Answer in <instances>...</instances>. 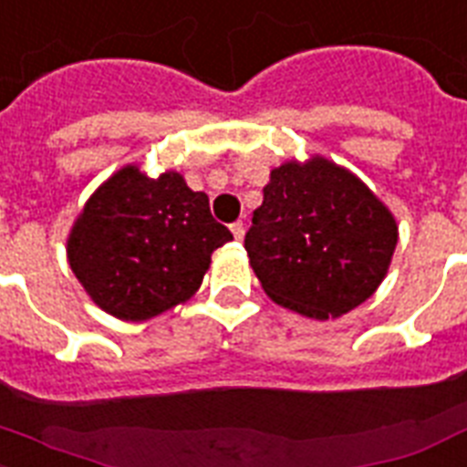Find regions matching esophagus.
Here are the masks:
<instances>
[{"instance_id": "34e87169", "label": "esophagus", "mask_w": 467, "mask_h": 467, "mask_svg": "<svg viewBox=\"0 0 467 467\" xmlns=\"http://www.w3.org/2000/svg\"><path fill=\"white\" fill-rule=\"evenodd\" d=\"M230 230H233L234 240H242V237H244V233H246V227H244V223H242V221L233 223V225H230Z\"/></svg>"}]
</instances>
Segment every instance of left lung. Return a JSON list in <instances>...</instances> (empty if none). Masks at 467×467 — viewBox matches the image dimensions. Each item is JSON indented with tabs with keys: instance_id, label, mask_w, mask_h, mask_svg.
<instances>
[{
	"instance_id": "8db88e82",
	"label": "left lung",
	"mask_w": 467,
	"mask_h": 467,
	"mask_svg": "<svg viewBox=\"0 0 467 467\" xmlns=\"http://www.w3.org/2000/svg\"><path fill=\"white\" fill-rule=\"evenodd\" d=\"M396 244L391 211L350 170L321 155L271 170L244 237L264 293L321 321L377 293Z\"/></svg>"
}]
</instances>
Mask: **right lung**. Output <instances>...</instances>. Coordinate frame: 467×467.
Instances as JSON below:
<instances>
[{
	"label": "right lung",
	"instance_id": "obj_1",
	"mask_svg": "<svg viewBox=\"0 0 467 467\" xmlns=\"http://www.w3.org/2000/svg\"><path fill=\"white\" fill-rule=\"evenodd\" d=\"M233 240L203 192L180 172L117 170L93 192L67 240V259L90 299L122 321H146L187 302L211 254Z\"/></svg>",
	"mask_w": 467,
	"mask_h": 467
}]
</instances>
